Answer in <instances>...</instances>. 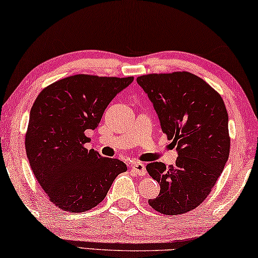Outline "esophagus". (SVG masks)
Instances as JSON below:
<instances>
[{"instance_id":"34e87169","label":"esophagus","mask_w":258,"mask_h":258,"mask_svg":"<svg viewBox=\"0 0 258 258\" xmlns=\"http://www.w3.org/2000/svg\"><path fill=\"white\" fill-rule=\"evenodd\" d=\"M132 170L135 171L136 174L140 176H144L147 174L146 165H144L143 163H140V162H135V163L132 164Z\"/></svg>"}]
</instances>
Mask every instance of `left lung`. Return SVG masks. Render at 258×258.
I'll use <instances>...</instances> for the list:
<instances>
[{
    "label": "left lung",
    "instance_id": "left-lung-1",
    "mask_svg": "<svg viewBox=\"0 0 258 258\" xmlns=\"http://www.w3.org/2000/svg\"><path fill=\"white\" fill-rule=\"evenodd\" d=\"M148 94L169 141L177 146L175 164L151 162L147 171L161 186L149 206L163 215L188 213L203 203L230 153L223 98L188 72L147 74L136 79Z\"/></svg>",
    "mask_w": 258,
    "mask_h": 258
}]
</instances>
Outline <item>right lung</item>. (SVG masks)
I'll return each instance as SVG.
<instances>
[{
	"mask_svg": "<svg viewBox=\"0 0 258 258\" xmlns=\"http://www.w3.org/2000/svg\"><path fill=\"white\" fill-rule=\"evenodd\" d=\"M134 81L79 74L58 80L38 94L30 110L26 153L37 182L52 204L84 213L100 204L126 165L84 144L112 98Z\"/></svg>",
	"mask_w": 258,
	"mask_h": 258,
	"instance_id": "add662e5",
	"label": "right lung"
}]
</instances>
